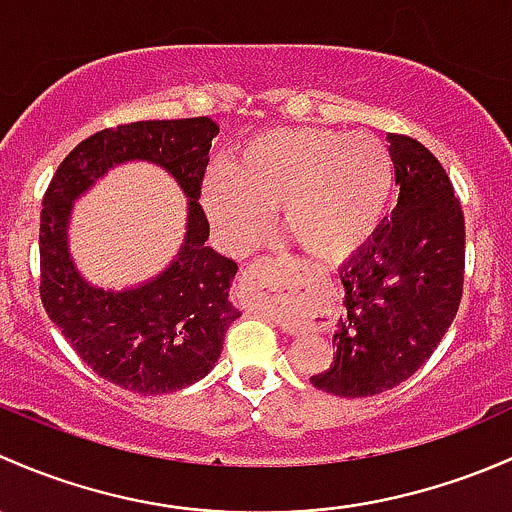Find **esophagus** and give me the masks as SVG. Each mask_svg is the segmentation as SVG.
<instances>
[{"label":"esophagus","mask_w":512,"mask_h":512,"mask_svg":"<svg viewBox=\"0 0 512 512\" xmlns=\"http://www.w3.org/2000/svg\"><path fill=\"white\" fill-rule=\"evenodd\" d=\"M241 283H244L246 291L254 295V300H258L261 305H271L273 298L281 293V288H286V278L281 276V271H278L271 258L246 268L244 276H241Z\"/></svg>","instance_id":"1"}]
</instances>
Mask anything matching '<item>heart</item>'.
<instances>
[{
    "label": "heart",
    "instance_id": "b5f03b06",
    "mask_svg": "<svg viewBox=\"0 0 512 512\" xmlns=\"http://www.w3.org/2000/svg\"><path fill=\"white\" fill-rule=\"evenodd\" d=\"M389 150L372 135L271 130L204 184V209L231 249H249L278 209L281 231L315 261L340 263L377 231L392 194Z\"/></svg>",
    "mask_w": 512,
    "mask_h": 512
}]
</instances>
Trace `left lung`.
<instances>
[{"label": "left lung", "instance_id": "obj_1", "mask_svg": "<svg viewBox=\"0 0 512 512\" xmlns=\"http://www.w3.org/2000/svg\"><path fill=\"white\" fill-rule=\"evenodd\" d=\"M397 207L340 266L335 355L310 384L335 397H374L424 365L463 293L466 229L451 179L421 142L387 135Z\"/></svg>", "mask_w": 512, "mask_h": 512}]
</instances>
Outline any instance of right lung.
<instances>
[{"mask_svg": "<svg viewBox=\"0 0 512 512\" xmlns=\"http://www.w3.org/2000/svg\"><path fill=\"white\" fill-rule=\"evenodd\" d=\"M212 118L142 120L83 140L61 162L41 209V300L51 323L83 362L128 392L167 394L212 372L239 310L229 300L236 266L217 254L199 207ZM147 161L165 169L188 197V226L176 258L147 282L103 289L80 273L67 246L75 202L110 169Z\"/></svg>", "mask_w": 512, "mask_h": 512, "instance_id": "add662e5", "label": "right lung"}]
</instances>
